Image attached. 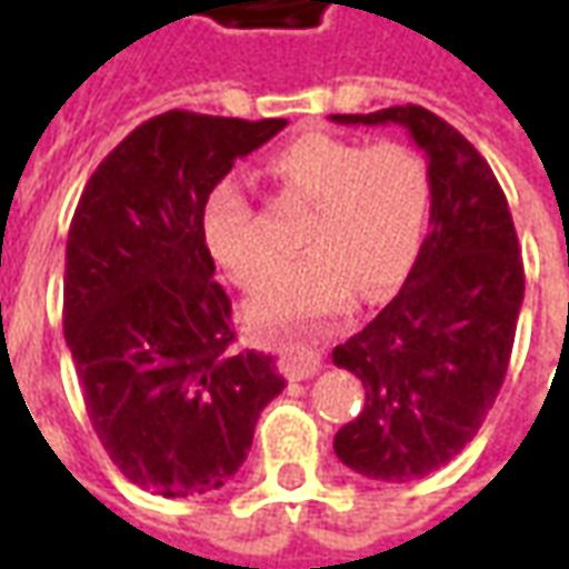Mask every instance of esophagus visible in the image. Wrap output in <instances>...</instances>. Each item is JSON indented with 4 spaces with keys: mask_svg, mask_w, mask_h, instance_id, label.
<instances>
[{
    "mask_svg": "<svg viewBox=\"0 0 569 569\" xmlns=\"http://www.w3.org/2000/svg\"><path fill=\"white\" fill-rule=\"evenodd\" d=\"M322 369V357L310 347L289 345L283 347L280 353V371H283L289 381H305V378H313L317 371Z\"/></svg>",
    "mask_w": 569,
    "mask_h": 569,
    "instance_id": "esophagus-1",
    "label": "esophagus"
}]
</instances>
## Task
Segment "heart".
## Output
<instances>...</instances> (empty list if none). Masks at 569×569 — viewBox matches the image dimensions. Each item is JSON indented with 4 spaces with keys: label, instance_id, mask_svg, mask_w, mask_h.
Listing matches in <instances>:
<instances>
[{
    "label": "heart",
    "instance_id": "obj_1",
    "mask_svg": "<svg viewBox=\"0 0 569 569\" xmlns=\"http://www.w3.org/2000/svg\"><path fill=\"white\" fill-rule=\"evenodd\" d=\"M268 173L313 203L301 259L273 273L249 301L252 329L277 332L298 317L345 308L357 289L378 298L406 280L429 219V170L402 142H366L326 130L301 133L273 151ZM200 234L216 264L240 289H256L277 264L259 212L237 179L216 182Z\"/></svg>",
    "mask_w": 569,
    "mask_h": 569
}]
</instances>
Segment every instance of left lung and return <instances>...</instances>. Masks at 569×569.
<instances>
[{
  "label": "left lung",
  "mask_w": 569,
  "mask_h": 569,
  "mask_svg": "<svg viewBox=\"0 0 569 569\" xmlns=\"http://www.w3.org/2000/svg\"><path fill=\"white\" fill-rule=\"evenodd\" d=\"M335 124H402L427 151L429 234L399 296L332 350L366 387L335 453L375 481H415L451 463L500 393L525 301L512 212L488 161L423 106Z\"/></svg>",
  "instance_id": "left-lung-1"
}]
</instances>
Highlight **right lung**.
I'll use <instances>...</instances> for the list:
<instances>
[{
  "instance_id": "obj_1",
  "label": "right lung",
  "mask_w": 569,
  "mask_h": 569,
  "mask_svg": "<svg viewBox=\"0 0 569 569\" xmlns=\"http://www.w3.org/2000/svg\"><path fill=\"white\" fill-rule=\"evenodd\" d=\"M283 128L149 118L93 170L69 224L63 335L84 408L112 463L158 497L222 488L286 387L273 357L231 350V298L200 234L212 186Z\"/></svg>"
}]
</instances>
